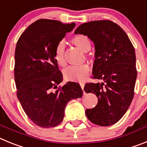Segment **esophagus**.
<instances>
[{"label": "esophagus", "mask_w": 147, "mask_h": 147, "mask_svg": "<svg viewBox=\"0 0 147 147\" xmlns=\"http://www.w3.org/2000/svg\"><path fill=\"white\" fill-rule=\"evenodd\" d=\"M80 86H81L82 89V90H83V89H84V87H85V83H84V82H80Z\"/></svg>", "instance_id": "34e87169"}]
</instances>
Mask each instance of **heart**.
I'll list each match as a JSON object with an SVG mask.
<instances>
[{
	"instance_id": "obj_1",
	"label": "heart",
	"mask_w": 147,
	"mask_h": 147,
	"mask_svg": "<svg viewBox=\"0 0 147 147\" xmlns=\"http://www.w3.org/2000/svg\"><path fill=\"white\" fill-rule=\"evenodd\" d=\"M72 43L74 44L83 51H88L91 48V43L89 38L84 34H77L71 39ZM54 58L59 65H65L66 61L65 59V42L61 41L57 44L54 51ZM89 66L86 64L81 65H72L67 67L63 71L64 77L67 80L74 82H82L88 76L89 73Z\"/></svg>"
}]
</instances>
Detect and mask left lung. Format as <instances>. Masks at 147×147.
Returning <instances> with one entry per match:
<instances>
[{"label": "left lung", "mask_w": 147, "mask_h": 147, "mask_svg": "<svg viewBox=\"0 0 147 147\" xmlns=\"http://www.w3.org/2000/svg\"><path fill=\"white\" fill-rule=\"evenodd\" d=\"M76 34L88 36L95 45L93 79L102 83H87L84 90L96 95L98 103L85 110L92 123L107 127L119 121L134 96L137 77L136 53L129 37L119 25L108 20L85 23Z\"/></svg>", "instance_id": "8db88e82"}]
</instances>
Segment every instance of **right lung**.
Returning <instances> with one entry per match:
<instances>
[{
  "label": "right lung",
  "mask_w": 147,
  "mask_h": 147,
  "mask_svg": "<svg viewBox=\"0 0 147 147\" xmlns=\"http://www.w3.org/2000/svg\"><path fill=\"white\" fill-rule=\"evenodd\" d=\"M75 26V23L40 19L22 33L17 42V96L27 116L39 127L57 126L63 120L67 102L82 96L78 83L68 82L58 87L62 74L54 58L57 44Z\"/></svg>",
  "instance_id": "add662e5"
}]
</instances>
